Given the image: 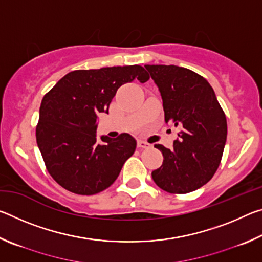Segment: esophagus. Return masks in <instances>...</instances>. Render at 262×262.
<instances>
[{"label": "esophagus", "mask_w": 262, "mask_h": 262, "mask_svg": "<svg viewBox=\"0 0 262 262\" xmlns=\"http://www.w3.org/2000/svg\"><path fill=\"white\" fill-rule=\"evenodd\" d=\"M150 147V144L148 143V142H145L143 140H139L137 141V148L140 149H147Z\"/></svg>", "instance_id": "esophagus-1"}]
</instances>
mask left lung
Segmentation results:
<instances>
[{"label": "left lung", "instance_id": "1", "mask_svg": "<svg viewBox=\"0 0 262 262\" xmlns=\"http://www.w3.org/2000/svg\"><path fill=\"white\" fill-rule=\"evenodd\" d=\"M163 99L165 122L179 127L173 149L155 144L163 164L152 171L158 187L185 194L209 181L221 163L227 142V118L206 78L178 66L145 64Z\"/></svg>", "mask_w": 262, "mask_h": 262}]
</instances>
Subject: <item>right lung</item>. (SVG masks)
I'll list each match as a JSON object with an SVG mask.
<instances>
[{"label": "right lung", "instance_id": "right-lung-1", "mask_svg": "<svg viewBox=\"0 0 262 262\" xmlns=\"http://www.w3.org/2000/svg\"><path fill=\"white\" fill-rule=\"evenodd\" d=\"M149 74L141 66L74 70L42 98L35 129L37 144L52 178L64 189L94 195L112 185L123 164L134 154L136 141L123 133L97 142V119L108 113L122 84Z\"/></svg>", "mask_w": 262, "mask_h": 262}]
</instances>
